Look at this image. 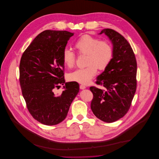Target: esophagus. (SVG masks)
I'll list each match as a JSON object with an SVG mask.
<instances>
[{
    "label": "esophagus",
    "instance_id": "1",
    "mask_svg": "<svg viewBox=\"0 0 159 159\" xmlns=\"http://www.w3.org/2000/svg\"><path fill=\"white\" fill-rule=\"evenodd\" d=\"M86 86H84V85H83V84H81L80 86V88L81 89H86Z\"/></svg>",
    "mask_w": 159,
    "mask_h": 159
}]
</instances>
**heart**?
Here are the masks:
<instances>
[{"mask_svg":"<svg viewBox=\"0 0 159 159\" xmlns=\"http://www.w3.org/2000/svg\"><path fill=\"white\" fill-rule=\"evenodd\" d=\"M80 55H86L84 68H79L69 73V81L87 84L96 75L97 70H105L113 61V46L108 40H100L90 35H84L77 40L74 45ZM64 65L73 68L76 63V56L70 49H64L62 56Z\"/></svg>","mask_w":159,"mask_h":159,"instance_id":"b5f03b06","label":"heart"}]
</instances>
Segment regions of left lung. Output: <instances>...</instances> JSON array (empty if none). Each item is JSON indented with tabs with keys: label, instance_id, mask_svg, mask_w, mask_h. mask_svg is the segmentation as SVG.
<instances>
[{
	"label": "left lung",
	"instance_id": "8db88e82",
	"mask_svg": "<svg viewBox=\"0 0 159 159\" xmlns=\"http://www.w3.org/2000/svg\"><path fill=\"white\" fill-rule=\"evenodd\" d=\"M102 34L113 43V59L95 81L104 89L90 87L91 108L97 118L110 123L124 117L130 108L136 92L137 63L131 46L122 35L111 29L102 30Z\"/></svg>",
	"mask_w": 159,
	"mask_h": 159
}]
</instances>
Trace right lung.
Segmentation results:
<instances>
[{
  "mask_svg": "<svg viewBox=\"0 0 159 159\" xmlns=\"http://www.w3.org/2000/svg\"><path fill=\"white\" fill-rule=\"evenodd\" d=\"M74 33L46 30L23 52L20 64V83L28 111L39 122L54 125L63 121L78 94L77 82L66 83L62 56ZM65 90L53 93L60 85Z\"/></svg>",
  "mask_w": 159,
  "mask_h": 159,
  "instance_id": "right-lung-1",
  "label": "right lung"
}]
</instances>
